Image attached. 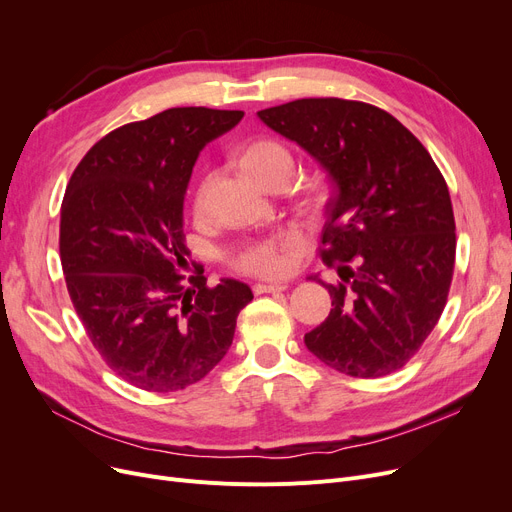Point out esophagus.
Wrapping results in <instances>:
<instances>
[{"mask_svg":"<svg viewBox=\"0 0 512 512\" xmlns=\"http://www.w3.org/2000/svg\"><path fill=\"white\" fill-rule=\"evenodd\" d=\"M287 283H256L254 294H275V291H285Z\"/></svg>","mask_w":512,"mask_h":512,"instance_id":"1","label":"esophagus"}]
</instances>
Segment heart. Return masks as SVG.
<instances>
[{"mask_svg": "<svg viewBox=\"0 0 512 512\" xmlns=\"http://www.w3.org/2000/svg\"><path fill=\"white\" fill-rule=\"evenodd\" d=\"M239 168L243 177L258 185L260 189H271L275 185H287L291 175H294V158H291L289 150L283 143L275 139H256L239 156ZM214 177L208 175L200 183L196 191V200H193V208L196 212H202L208 202V193L212 189ZM308 208H319L321 198L312 196L306 202ZM302 239L296 233H287L275 239L256 241L243 248L237 258L235 266L246 275L254 277H283L291 269V256L296 250H300Z\"/></svg>", "mask_w": 512, "mask_h": 512, "instance_id": "b5f03b06", "label": "heart"}]
</instances>
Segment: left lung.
<instances>
[{
  "label": "left lung",
  "mask_w": 512,
  "mask_h": 512,
  "mask_svg": "<svg viewBox=\"0 0 512 512\" xmlns=\"http://www.w3.org/2000/svg\"><path fill=\"white\" fill-rule=\"evenodd\" d=\"M325 170L323 260L342 283L327 319L304 335L327 367L362 379L412 358L446 306L456 233L448 185L400 120L364 102L308 97L258 112Z\"/></svg>",
  "instance_id": "left-lung-1"
}]
</instances>
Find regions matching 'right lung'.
<instances>
[{
  "label": "right lung",
  "mask_w": 512,
  "mask_h": 512,
  "mask_svg": "<svg viewBox=\"0 0 512 512\" xmlns=\"http://www.w3.org/2000/svg\"><path fill=\"white\" fill-rule=\"evenodd\" d=\"M241 110L170 108L97 141L60 212L66 287L95 350L127 383L168 394L204 379L233 344L252 289L185 279L183 202L206 143Z\"/></svg>",
  "instance_id": "right-lung-1"
}]
</instances>
